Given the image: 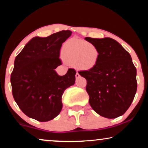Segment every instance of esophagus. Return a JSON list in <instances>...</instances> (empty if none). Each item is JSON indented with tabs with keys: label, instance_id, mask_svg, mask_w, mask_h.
<instances>
[{
	"label": "esophagus",
	"instance_id": "obj_1",
	"mask_svg": "<svg viewBox=\"0 0 148 148\" xmlns=\"http://www.w3.org/2000/svg\"><path fill=\"white\" fill-rule=\"evenodd\" d=\"M75 77H76V78H79V77H80V75L77 72L76 74H75Z\"/></svg>",
	"mask_w": 148,
	"mask_h": 148
}]
</instances>
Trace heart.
Wrapping results in <instances>:
<instances>
[{
  "label": "heart",
  "instance_id": "heart-1",
  "mask_svg": "<svg viewBox=\"0 0 148 148\" xmlns=\"http://www.w3.org/2000/svg\"><path fill=\"white\" fill-rule=\"evenodd\" d=\"M61 54L64 61L82 71L94 68L100 58V50L95 44L79 39L67 40L62 46Z\"/></svg>",
  "mask_w": 148,
  "mask_h": 148
}]
</instances>
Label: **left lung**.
Masks as SVG:
<instances>
[{
  "mask_svg": "<svg viewBox=\"0 0 148 148\" xmlns=\"http://www.w3.org/2000/svg\"><path fill=\"white\" fill-rule=\"evenodd\" d=\"M100 50L94 68L79 71L87 80L89 102L95 112L108 119L123 115L137 92V70L128 52L116 40L85 38Z\"/></svg>",
  "mask_w": 148,
  "mask_h": 148,
  "instance_id": "left-lung-1",
  "label": "left lung"
}]
</instances>
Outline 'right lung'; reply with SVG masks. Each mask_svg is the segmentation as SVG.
Returning <instances> with one entry per match:
<instances>
[{
    "instance_id": "1",
    "label": "right lung",
    "mask_w": 148,
    "mask_h": 148,
    "mask_svg": "<svg viewBox=\"0 0 148 148\" xmlns=\"http://www.w3.org/2000/svg\"><path fill=\"white\" fill-rule=\"evenodd\" d=\"M62 30L46 38L34 37L16 56L11 75L12 94L25 115L40 122L52 120L61 111L64 91L73 86L76 71L69 69L60 76L62 44L71 35Z\"/></svg>"
}]
</instances>
